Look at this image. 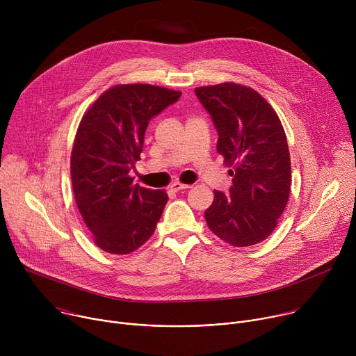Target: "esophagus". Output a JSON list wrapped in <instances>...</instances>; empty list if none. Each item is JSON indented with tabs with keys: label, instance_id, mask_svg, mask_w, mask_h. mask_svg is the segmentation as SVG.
<instances>
[{
	"label": "esophagus",
	"instance_id": "34e87169",
	"mask_svg": "<svg viewBox=\"0 0 356 356\" xmlns=\"http://www.w3.org/2000/svg\"><path fill=\"white\" fill-rule=\"evenodd\" d=\"M190 187H191L190 184H183V183H180V181H175V183L170 184V190L175 191V193L181 191V190H187V188H190Z\"/></svg>",
	"mask_w": 356,
	"mask_h": 356
}]
</instances>
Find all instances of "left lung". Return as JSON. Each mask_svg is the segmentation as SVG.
<instances>
[{
  "label": "left lung",
  "mask_w": 356,
  "mask_h": 356,
  "mask_svg": "<svg viewBox=\"0 0 356 356\" xmlns=\"http://www.w3.org/2000/svg\"><path fill=\"white\" fill-rule=\"evenodd\" d=\"M200 103L218 132L217 152L231 166L229 194L214 190L204 213L209 228L232 246L266 239L286 209L291 168L283 125L268 101L253 88L221 83L197 87Z\"/></svg>",
  "instance_id": "left-lung-1"
}]
</instances>
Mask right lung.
Returning a JSON list of instances; mask_svg holds the SVG:
<instances>
[{
  "label": "right lung",
  "mask_w": 356,
  "mask_h": 356,
  "mask_svg": "<svg viewBox=\"0 0 356 356\" xmlns=\"http://www.w3.org/2000/svg\"><path fill=\"white\" fill-rule=\"evenodd\" d=\"M181 92L152 84H117L84 113L70 158L77 209L94 243L127 255L155 232L169 200L165 190L134 184L149 121Z\"/></svg>",
  "instance_id": "obj_1"
}]
</instances>
